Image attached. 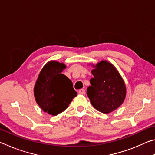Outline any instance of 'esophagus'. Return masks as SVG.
<instances>
[{
  "mask_svg": "<svg viewBox=\"0 0 155 155\" xmlns=\"http://www.w3.org/2000/svg\"><path fill=\"white\" fill-rule=\"evenodd\" d=\"M78 93H79L80 94H84L85 93V91L84 89H81V90H78Z\"/></svg>",
  "mask_w": 155,
  "mask_h": 155,
  "instance_id": "esophagus-1",
  "label": "esophagus"
}]
</instances>
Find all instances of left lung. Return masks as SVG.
Here are the masks:
<instances>
[{
	"label": "left lung",
	"mask_w": 155,
	"mask_h": 155,
	"mask_svg": "<svg viewBox=\"0 0 155 155\" xmlns=\"http://www.w3.org/2000/svg\"><path fill=\"white\" fill-rule=\"evenodd\" d=\"M91 73L87 94L91 104L98 111L109 114L122 104L126 96L124 81L115 67L110 63L102 61Z\"/></svg>",
	"instance_id": "8db88e82"
}]
</instances>
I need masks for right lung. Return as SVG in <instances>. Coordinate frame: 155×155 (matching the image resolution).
<instances>
[{"label": "right lung", "mask_w": 155, "mask_h": 155, "mask_svg": "<svg viewBox=\"0 0 155 155\" xmlns=\"http://www.w3.org/2000/svg\"><path fill=\"white\" fill-rule=\"evenodd\" d=\"M65 65L50 61L42 68L34 87L37 103L44 112L57 115L68 108L77 92L72 81L61 74Z\"/></svg>", "instance_id": "1"}]
</instances>
